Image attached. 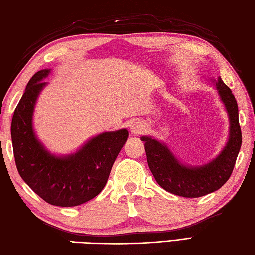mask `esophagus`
<instances>
[{
    "mask_svg": "<svg viewBox=\"0 0 255 255\" xmlns=\"http://www.w3.org/2000/svg\"><path fill=\"white\" fill-rule=\"evenodd\" d=\"M130 130L132 134H140L144 131V126L142 123L140 122H134L130 125Z\"/></svg>",
    "mask_w": 255,
    "mask_h": 255,
    "instance_id": "1",
    "label": "esophagus"
}]
</instances>
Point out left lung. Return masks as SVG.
I'll use <instances>...</instances> for the list:
<instances>
[{"label":"left lung","mask_w":255,"mask_h":255,"mask_svg":"<svg viewBox=\"0 0 255 255\" xmlns=\"http://www.w3.org/2000/svg\"><path fill=\"white\" fill-rule=\"evenodd\" d=\"M218 92L229 118V136L224 149L203 165H186L176 159L169 147L150 136H142L150 171L159 185L177 196L196 198L217 191L229 180L239 154L242 134L239 111L231 90L219 77L210 79Z\"/></svg>","instance_id":"obj_1"}]
</instances>
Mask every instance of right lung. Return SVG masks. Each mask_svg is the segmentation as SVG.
<instances>
[{
	"label": "right lung",
	"instance_id": "obj_1",
	"mask_svg": "<svg viewBox=\"0 0 255 255\" xmlns=\"http://www.w3.org/2000/svg\"><path fill=\"white\" fill-rule=\"evenodd\" d=\"M51 69L34 74L16 106L12 125L14 158L20 177L48 204L73 207L97 196L106 185L112 166L127 141V129L97 134L74 153L56 155L37 138L32 116Z\"/></svg>",
	"mask_w": 255,
	"mask_h": 255
}]
</instances>
